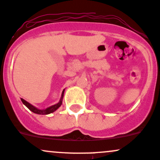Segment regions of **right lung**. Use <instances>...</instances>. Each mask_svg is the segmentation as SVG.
<instances>
[{
  "mask_svg": "<svg viewBox=\"0 0 160 160\" xmlns=\"http://www.w3.org/2000/svg\"><path fill=\"white\" fill-rule=\"evenodd\" d=\"M63 93H64V90H63V91H62V98H61L60 101H59V102L58 103V104H55V105L51 106V107H49V108H46V109H43V110H40V109L36 108L34 107V106H32V104H29V103H28V102H27L26 101H25V100L22 99V98L21 100H22V103H23V104H25V105L26 106V107L28 108L29 109L30 111H32V112L35 113V114H50V113L54 112L55 111L57 110V109L59 108V107H60L61 104H62V98H63Z\"/></svg>",
  "mask_w": 160,
  "mask_h": 160,
  "instance_id": "obj_1",
  "label": "right lung"
}]
</instances>
